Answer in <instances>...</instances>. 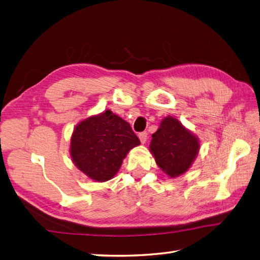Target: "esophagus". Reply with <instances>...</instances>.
Listing matches in <instances>:
<instances>
[{
  "label": "esophagus",
  "instance_id": "1",
  "mask_svg": "<svg viewBox=\"0 0 260 260\" xmlns=\"http://www.w3.org/2000/svg\"><path fill=\"white\" fill-rule=\"evenodd\" d=\"M139 139H140V141H141V143H145L146 142V140H147V132H140L139 133Z\"/></svg>",
  "mask_w": 260,
  "mask_h": 260
}]
</instances>
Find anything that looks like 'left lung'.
<instances>
[{
  "instance_id": "1",
  "label": "left lung",
  "mask_w": 260,
  "mask_h": 260,
  "mask_svg": "<svg viewBox=\"0 0 260 260\" xmlns=\"http://www.w3.org/2000/svg\"><path fill=\"white\" fill-rule=\"evenodd\" d=\"M199 151V138L172 116L164 118L149 144L156 164L170 178L179 177L190 169Z\"/></svg>"
}]
</instances>
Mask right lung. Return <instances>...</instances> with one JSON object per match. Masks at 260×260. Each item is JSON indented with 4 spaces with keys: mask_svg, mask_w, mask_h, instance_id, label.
Listing matches in <instances>:
<instances>
[{
    "mask_svg": "<svg viewBox=\"0 0 260 260\" xmlns=\"http://www.w3.org/2000/svg\"><path fill=\"white\" fill-rule=\"evenodd\" d=\"M140 140L130 124L107 109L78 123L70 139V156L75 166L96 182L111 180L122 160Z\"/></svg>",
    "mask_w": 260,
    "mask_h": 260,
    "instance_id": "right-lung-1",
    "label": "right lung"
}]
</instances>
